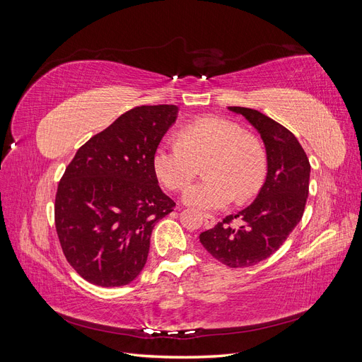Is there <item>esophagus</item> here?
<instances>
[{"label": "esophagus", "instance_id": "1", "mask_svg": "<svg viewBox=\"0 0 362 362\" xmlns=\"http://www.w3.org/2000/svg\"><path fill=\"white\" fill-rule=\"evenodd\" d=\"M204 225L205 228H213L216 225V217L211 214H204Z\"/></svg>", "mask_w": 362, "mask_h": 362}]
</instances>
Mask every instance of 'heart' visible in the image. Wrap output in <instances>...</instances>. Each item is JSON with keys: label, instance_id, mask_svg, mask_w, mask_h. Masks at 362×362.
<instances>
[{"label": "heart", "instance_id": "1", "mask_svg": "<svg viewBox=\"0 0 362 362\" xmlns=\"http://www.w3.org/2000/svg\"><path fill=\"white\" fill-rule=\"evenodd\" d=\"M152 164L170 190H182L205 166L206 180L184 192L182 201L201 210H221L252 198L264 182L267 154L261 140L234 120L208 116L185 125L180 144L161 141Z\"/></svg>", "mask_w": 362, "mask_h": 362}]
</instances>
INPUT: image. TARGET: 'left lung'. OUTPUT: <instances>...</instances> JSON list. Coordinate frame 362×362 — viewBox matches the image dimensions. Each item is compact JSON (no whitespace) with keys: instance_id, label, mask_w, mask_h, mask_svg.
Masks as SVG:
<instances>
[{"instance_id":"obj_1","label":"left lung","mask_w":362,"mask_h":362,"mask_svg":"<svg viewBox=\"0 0 362 362\" xmlns=\"http://www.w3.org/2000/svg\"><path fill=\"white\" fill-rule=\"evenodd\" d=\"M228 108L245 116L264 141L267 177L254 202L204 231L199 242L222 264L242 269L275 254L300 222L311 166L298 139L286 127L252 108ZM237 218L242 227L232 226Z\"/></svg>"}]
</instances>
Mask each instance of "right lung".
Segmentation results:
<instances>
[{
    "mask_svg": "<svg viewBox=\"0 0 362 362\" xmlns=\"http://www.w3.org/2000/svg\"><path fill=\"white\" fill-rule=\"evenodd\" d=\"M177 115V105L131 108L87 140L63 173L54 205L57 235L69 264L95 286L134 281L152 229L173 211L152 157Z\"/></svg>",
    "mask_w": 362,
    "mask_h": 362,
    "instance_id": "right-lung-1",
    "label": "right lung"
}]
</instances>
